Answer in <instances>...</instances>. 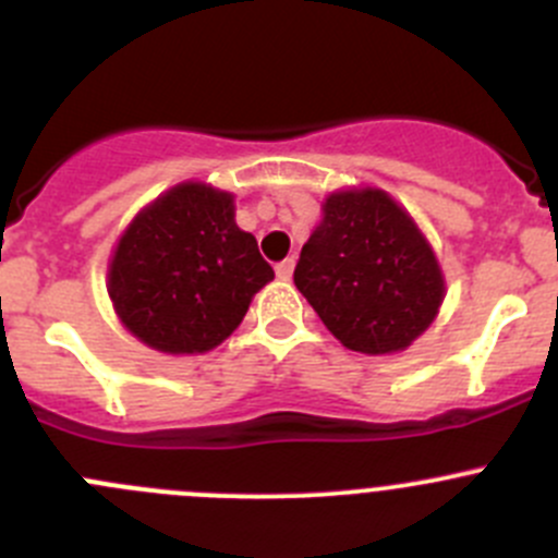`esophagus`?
Returning <instances> with one entry per match:
<instances>
[{
    "label": "esophagus",
    "mask_w": 558,
    "mask_h": 558,
    "mask_svg": "<svg viewBox=\"0 0 558 558\" xmlns=\"http://www.w3.org/2000/svg\"><path fill=\"white\" fill-rule=\"evenodd\" d=\"M294 256H289V258H283V262L278 264V267H275V272H278V278L280 280H289L291 275H294Z\"/></svg>",
    "instance_id": "esophagus-1"
}]
</instances>
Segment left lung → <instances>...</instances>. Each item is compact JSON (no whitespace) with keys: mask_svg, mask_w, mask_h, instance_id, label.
<instances>
[{"mask_svg":"<svg viewBox=\"0 0 558 558\" xmlns=\"http://www.w3.org/2000/svg\"><path fill=\"white\" fill-rule=\"evenodd\" d=\"M294 283L345 348L386 356L413 345L446 300V275L408 210L375 185L331 191L302 245Z\"/></svg>","mask_w":558,"mask_h":558,"instance_id":"left-lung-1","label":"left lung"}]
</instances>
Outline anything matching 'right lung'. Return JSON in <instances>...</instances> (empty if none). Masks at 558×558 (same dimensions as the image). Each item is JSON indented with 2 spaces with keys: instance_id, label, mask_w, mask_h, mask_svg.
I'll list each match as a JSON object with an SVG mask.
<instances>
[{
  "instance_id": "add662e5",
  "label": "right lung",
  "mask_w": 558,
  "mask_h": 558,
  "mask_svg": "<svg viewBox=\"0 0 558 558\" xmlns=\"http://www.w3.org/2000/svg\"><path fill=\"white\" fill-rule=\"evenodd\" d=\"M275 278L234 221V194L185 180L129 221L107 264L118 320L148 348L194 356L221 345Z\"/></svg>"
}]
</instances>
